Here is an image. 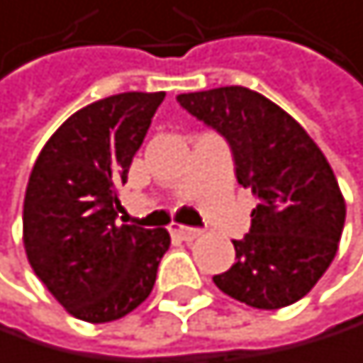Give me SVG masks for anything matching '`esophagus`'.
I'll list each match as a JSON object with an SVG mask.
<instances>
[{"label":"esophagus","mask_w":363,"mask_h":363,"mask_svg":"<svg viewBox=\"0 0 363 363\" xmlns=\"http://www.w3.org/2000/svg\"><path fill=\"white\" fill-rule=\"evenodd\" d=\"M169 230H172V235L180 237V240H185V242H194L196 237H200V235H202V230H200V228H191V226H183V224H174Z\"/></svg>","instance_id":"obj_1"}]
</instances>
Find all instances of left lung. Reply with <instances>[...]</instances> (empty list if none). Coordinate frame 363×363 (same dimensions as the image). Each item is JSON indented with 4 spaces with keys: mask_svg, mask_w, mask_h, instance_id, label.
Returning <instances> with one entry per match:
<instances>
[{
    "mask_svg": "<svg viewBox=\"0 0 363 363\" xmlns=\"http://www.w3.org/2000/svg\"><path fill=\"white\" fill-rule=\"evenodd\" d=\"M176 100L230 145L240 185L252 189L250 233L216 285L257 309L309 294L337 252L346 202L323 150L281 106L246 86L180 93Z\"/></svg>",
    "mask_w": 363,
    "mask_h": 363,
    "instance_id": "1",
    "label": "left lung"
}]
</instances>
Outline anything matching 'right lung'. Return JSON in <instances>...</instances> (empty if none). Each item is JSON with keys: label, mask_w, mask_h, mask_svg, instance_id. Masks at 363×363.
<instances>
[{"label": "right lung", "mask_w": 363, "mask_h": 363, "mask_svg": "<svg viewBox=\"0 0 363 363\" xmlns=\"http://www.w3.org/2000/svg\"><path fill=\"white\" fill-rule=\"evenodd\" d=\"M165 93H117L69 117L32 167L23 246L34 274L72 315L111 323L137 309L169 248L165 228L117 224V187Z\"/></svg>", "instance_id": "right-lung-1"}]
</instances>
